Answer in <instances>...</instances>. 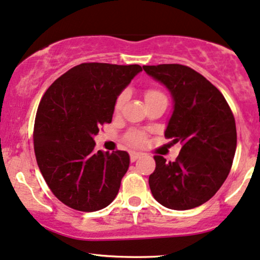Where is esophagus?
I'll return each mask as SVG.
<instances>
[{
  "instance_id": "esophagus-1",
  "label": "esophagus",
  "mask_w": 260,
  "mask_h": 260,
  "mask_svg": "<svg viewBox=\"0 0 260 260\" xmlns=\"http://www.w3.org/2000/svg\"><path fill=\"white\" fill-rule=\"evenodd\" d=\"M142 155L140 152H136V150H130V160L131 161H135L140 158V156Z\"/></svg>"
}]
</instances>
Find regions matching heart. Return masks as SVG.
I'll list each match as a JSON object with an SVG mask.
<instances>
[{
  "mask_svg": "<svg viewBox=\"0 0 260 260\" xmlns=\"http://www.w3.org/2000/svg\"><path fill=\"white\" fill-rule=\"evenodd\" d=\"M158 96H164V94L160 92L159 90L150 89V90L146 91L145 99L146 101H148L154 98H158ZM125 100H126V94H125V92H121V94L117 98V100H115V104H114L115 112H119L121 108H123ZM127 141H129L130 143H133V145H142V143L145 142V135H143L142 133H140V131H133V133H130L129 136H127Z\"/></svg>",
  "mask_w": 260,
  "mask_h": 260,
  "instance_id": "obj_1",
  "label": "heart"
}]
</instances>
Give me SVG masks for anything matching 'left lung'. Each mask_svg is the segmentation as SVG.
<instances>
[{
	"label": "left lung",
	"mask_w": 260,
	"mask_h": 260,
	"mask_svg": "<svg viewBox=\"0 0 260 260\" xmlns=\"http://www.w3.org/2000/svg\"><path fill=\"white\" fill-rule=\"evenodd\" d=\"M170 91L174 111L165 136L182 148L176 161L155 155L149 176L153 197L162 206L184 211L206 203L222 187L236 150L233 112L218 89L188 66H143Z\"/></svg>",
	"instance_id": "8db88e82"
}]
</instances>
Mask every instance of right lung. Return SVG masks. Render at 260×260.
Listing matches in <instances>:
<instances>
[{
    "instance_id": "obj_1",
    "label": "right lung",
    "mask_w": 260,
    "mask_h": 260,
    "mask_svg": "<svg viewBox=\"0 0 260 260\" xmlns=\"http://www.w3.org/2000/svg\"><path fill=\"white\" fill-rule=\"evenodd\" d=\"M140 65L86 62L63 73L38 106L34 147L53 194L73 210L94 212L117 197L130 164L125 150H96L99 127L111 123L114 104Z\"/></svg>"
}]
</instances>
